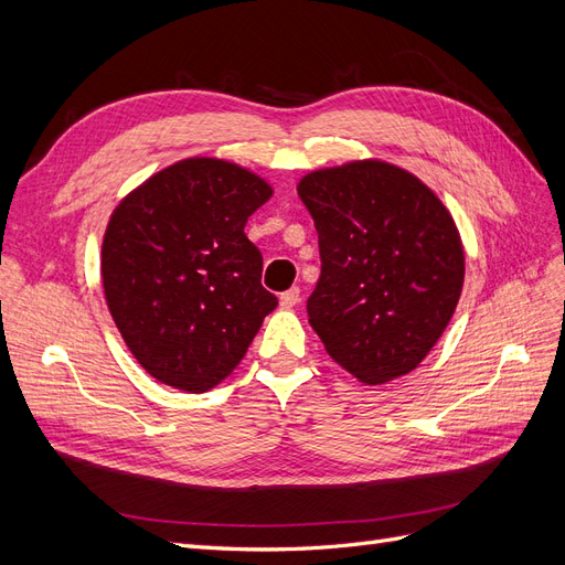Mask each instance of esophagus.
<instances>
[{
    "instance_id": "1",
    "label": "esophagus",
    "mask_w": 565,
    "mask_h": 565,
    "mask_svg": "<svg viewBox=\"0 0 565 565\" xmlns=\"http://www.w3.org/2000/svg\"><path fill=\"white\" fill-rule=\"evenodd\" d=\"M301 301V295H299V287H292L287 289V292L280 295V309H295V306Z\"/></svg>"
}]
</instances>
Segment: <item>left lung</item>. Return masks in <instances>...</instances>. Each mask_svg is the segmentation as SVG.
Wrapping results in <instances>:
<instances>
[{"instance_id":"8db88e82","label":"left lung","mask_w":565,"mask_h":565,"mask_svg":"<svg viewBox=\"0 0 565 565\" xmlns=\"http://www.w3.org/2000/svg\"><path fill=\"white\" fill-rule=\"evenodd\" d=\"M320 278L306 301L334 363L365 386L409 374L436 347L465 285L452 214L407 169L351 160L301 177Z\"/></svg>"}]
</instances>
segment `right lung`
<instances>
[{
	"instance_id": "obj_1",
	"label": "right lung",
	"mask_w": 565,
	"mask_h": 565,
	"mask_svg": "<svg viewBox=\"0 0 565 565\" xmlns=\"http://www.w3.org/2000/svg\"><path fill=\"white\" fill-rule=\"evenodd\" d=\"M273 185L218 158H185L113 210L100 245L108 311L139 365L167 386L204 393L241 365L278 299L262 287L247 218Z\"/></svg>"
}]
</instances>
